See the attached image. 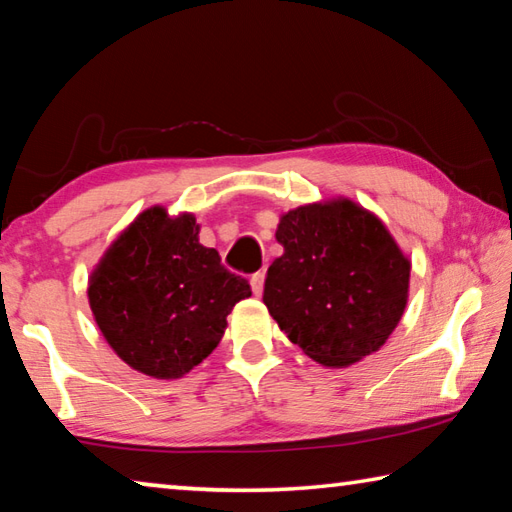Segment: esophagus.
<instances>
[{"label": "esophagus", "instance_id": "34e87169", "mask_svg": "<svg viewBox=\"0 0 512 512\" xmlns=\"http://www.w3.org/2000/svg\"><path fill=\"white\" fill-rule=\"evenodd\" d=\"M264 271H259V273H255L253 277H250V289H253V293L255 296H262V291H264Z\"/></svg>", "mask_w": 512, "mask_h": 512}]
</instances>
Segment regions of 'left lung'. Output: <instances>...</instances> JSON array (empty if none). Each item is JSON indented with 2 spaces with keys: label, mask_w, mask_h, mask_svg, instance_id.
<instances>
[{
  "label": "left lung",
  "mask_w": 512,
  "mask_h": 512,
  "mask_svg": "<svg viewBox=\"0 0 512 512\" xmlns=\"http://www.w3.org/2000/svg\"><path fill=\"white\" fill-rule=\"evenodd\" d=\"M284 253L268 266L264 305L291 343L327 368L377 352L409 300L411 262L386 225L350 198L280 216Z\"/></svg>",
  "instance_id": "obj_1"
}]
</instances>
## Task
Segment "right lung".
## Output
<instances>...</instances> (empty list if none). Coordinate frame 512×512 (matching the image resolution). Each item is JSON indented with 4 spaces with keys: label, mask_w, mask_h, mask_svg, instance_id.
<instances>
[{
    "label": "right lung",
    "mask_w": 512,
    "mask_h": 512,
    "mask_svg": "<svg viewBox=\"0 0 512 512\" xmlns=\"http://www.w3.org/2000/svg\"><path fill=\"white\" fill-rule=\"evenodd\" d=\"M194 214L144 210L112 241L88 282L103 339L121 361L155 379H178L219 345L228 314L250 296L214 248L198 241Z\"/></svg>",
    "instance_id": "add662e5"
}]
</instances>
